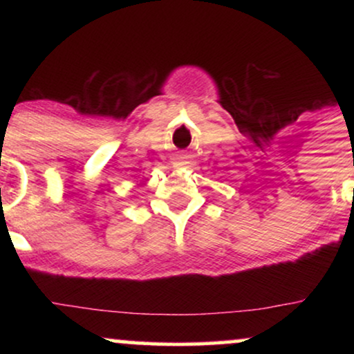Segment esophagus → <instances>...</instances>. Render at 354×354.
<instances>
[{
	"label": "esophagus",
	"mask_w": 354,
	"mask_h": 354,
	"mask_svg": "<svg viewBox=\"0 0 354 354\" xmlns=\"http://www.w3.org/2000/svg\"><path fill=\"white\" fill-rule=\"evenodd\" d=\"M173 166L174 168H186L191 169L193 168V161H191V156L185 151H178L173 156Z\"/></svg>",
	"instance_id": "1"
}]
</instances>
